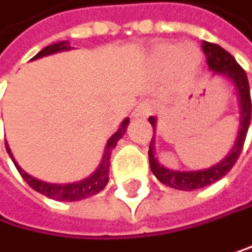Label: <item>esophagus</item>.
Listing matches in <instances>:
<instances>
[{"mask_svg": "<svg viewBox=\"0 0 252 252\" xmlns=\"http://www.w3.org/2000/svg\"><path fill=\"white\" fill-rule=\"evenodd\" d=\"M151 111H153V107H151V104L148 101H142L141 104H137V107L134 108L133 116L145 119V118H148L151 115Z\"/></svg>", "mask_w": 252, "mask_h": 252, "instance_id": "obj_1", "label": "esophagus"}]
</instances>
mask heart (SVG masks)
Returning a JSON list of instances; mask_svg holds the SVG:
<instances>
[{
	"label": "heart",
	"instance_id": "heart-1",
	"mask_svg": "<svg viewBox=\"0 0 252 252\" xmlns=\"http://www.w3.org/2000/svg\"><path fill=\"white\" fill-rule=\"evenodd\" d=\"M151 61L158 68L171 67L181 81H188L193 76L202 61L200 52L193 44H171L163 42L153 49Z\"/></svg>",
	"mask_w": 252,
	"mask_h": 252
}]
</instances>
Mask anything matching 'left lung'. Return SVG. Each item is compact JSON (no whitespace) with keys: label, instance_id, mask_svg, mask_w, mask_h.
<instances>
[{"label":"left lung","instance_id":"1","mask_svg":"<svg viewBox=\"0 0 252 252\" xmlns=\"http://www.w3.org/2000/svg\"><path fill=\"white\" fill-rule=\"evenodd\" d=\"M202 49L207 55V63L210 70H213L214 73L222 75L229 78L234 82L237 93H239V101H240V131L237 136V141L234 148L231 150V153L220 162L214 165V167L208 170H202V171H173L162 167V165L156 160L155 158V145L153 142H150L148 148V158H150V167L153 174L159 179L163 185H168L176 189H184V191H191V189H197L203 188L207 185H211L217 182L219 179H222L225 174L229 173V170L234 167V163L237 162L242 150L245 139H247L248 127L251 122V94H250V84L245 70L236 63V59L233 55H229L226 50H223L220 45L207 42L203 41ZM151 127H156V119L151 116L148 118Z\"/></svg>","mask_w":252,"mask_h":252}]
</instances>
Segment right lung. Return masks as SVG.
<instances>
[{"mask_svg": "<svg viewBox=\"0 0 252 252\" xmlns=\"http://www.w3.org/2000/svg\"><path fill=\"white\" fill-rule=\"evenodd\" d=\"M68 44L64 41V42H56V44H52L49 47L42 49L35 58H42V56H47V55H52V53H56V52H63V50H68ZM130 119H125L121 125V128L108 139V144H107V148H105V155H104V159H102V163L99 165V168L94 171V174H92L90 177L84 179L81 182H75V184H65V185H56V184H47V182H42V181H38V179L32 177L30 174H27L19 165L15 162L13 159V155L10 153V148L7 147V142H5V150H7L9 156L12 158L15 167L18 170V173L21 174V177L24 181L35 189L38 193L47 196L50 199H55V200H63V202H75V200H81V199H85V197H90L96 193H99L101 189H104V187L107 185L108 182V171H110V153H111V148H115L119 139L124 136L125 130H127V125H128Z\"/></svg>", "mask_w": 252, "mask_h": 252, "instance_id": "obj_1", "label": "right lung"}]
</instances>
